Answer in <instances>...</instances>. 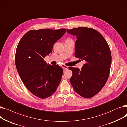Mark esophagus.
<instances>
[{
	"label": "esophagus",
	"mask_w": 127,
	"mask_h": 127,
	"mask_svg": "<svg viewBox=\"0 0 127 127\" xmlns=\"http://www.w3.org/2000/svg\"><path fill=\"white\" fill-rule=\"evenodd\" d=\"M62 67L64 69H68V67L67 66H66L65 65H62Z\"/></svg>",
	"instance_id": "esophagus-1"
}]
</instances>
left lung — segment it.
Returning a JSON list of instances; mask_svg holds the SVG:
<instances>
[{
  "label": "left lung",
  "instance_id": "obj_1",
  "mask_svg": "<svg viewBox=\"0 0 127 127\" xmlns=\"http://www.w3.org/2000/svg\"><path fill=\"white\" fill-rule=\"evenodd\" d=\"M75 35V56L85 61L81 69L69 67L72 71L70 83L81 96L90 98L103 88L109 76L112 56L109 46L103 36L92 28L67 29Z\"/></svg>",
  "mask_w": 127,
  "mask_h": 127
}]
</instances>
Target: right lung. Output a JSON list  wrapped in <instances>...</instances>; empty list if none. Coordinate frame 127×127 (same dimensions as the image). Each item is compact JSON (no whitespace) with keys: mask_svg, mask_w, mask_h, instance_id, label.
<instances>
[{"mask_svg":"<svg viewBox=\"0 0 127 127\" xmlns=\"http://www.w3.org/2000/svg\"><path fill=\"white\" fill-rule=\"evenodd\" d=\"M66 32L63 28L31 30L18 43L15 53L17 70L26 88L38 98L51 96L61 80L62 68L47 64L44 58Z\"/></svg>","mask_w":127,"mask_h":127,"instance_id":"right-lung-1","label":"right lung"}]
</instances>
